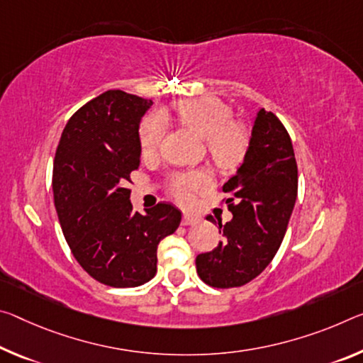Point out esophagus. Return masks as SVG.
Segmentation results:
<instances>
[{"mask_svg": "<svg viewBox=\"0 0 363 363\" xmlns=\"http://www.w3.org/2000/svg\"><path fill=\"white\" fill-rule=\"evenodd\" d=\"M197 221H199V218L194 216V215H184L182 216V224H184V226H189V224H194V223H197Z\"/></svg>", "mask_w": 363, "mask_h": 363, "instance_id": "1", "label": "esophagus"}]
</instances>
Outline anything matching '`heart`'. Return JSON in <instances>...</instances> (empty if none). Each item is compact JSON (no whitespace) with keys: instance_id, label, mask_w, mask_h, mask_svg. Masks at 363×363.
<instances>
[{"instance_id":"1","label":"heart","mask_w":363,"mask_h":363,"mask_svg":"<svg viewBox=\"0 0 363 363\" xmlns=\"http://www.w3.org/2000/svg\"><path fill=\"white\" fill-rule=\"evenodd\" d=\"M176 111L189 129L206 140L210 157L223 169L235 168L244 160L249 135L245 128L233 121V111L226 103L216 99H194L177 103ZM166 118L163 113H152L140 124V147L145 157L158 152L166 134ZM211 172L194 169L177 172L171 177L169 191L177 202L191 203L195 194L210 187Z\"/></svg>"}]
</instances>
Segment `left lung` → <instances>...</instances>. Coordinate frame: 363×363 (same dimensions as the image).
Returning <instances> with one entry per match:
<instances>
[{
	"mask_svg": "<svg viewBox=\"0 0 363 363\" xmlns=\"http://www.w3.org/2000/svg\"><path fill=\"white\" fill-rule=\"evenodd\" d=\"M233 220L220 224L223 240L195 258L197 273L213 287H238L257 278L278 252L297 199V163L291 137L262 108L252 125L242 164L223 186ZM215 223L213 218H208Z\"/></svg>",
	"mask_w": 363,
	"mask_h": 363,
	"instance_id": "1",
	"label": "left lung"
}]
</instances>
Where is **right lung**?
<instances>
[{
	"label": "right lung",
	"instance_id": "1",
	"mask_svg": "<svg viewBox=\"0 0 363 363\" xmlns=\"http://www.w3.org/2000/svg\"><path fill=\"white\" fill-rule=\"evenodd\" d=\"M152 100L108 90L72 114L53 164L55 206L74 257L111 287L145 284L157 273L161 239L179 228L181 211L158 203L132 211L130 172L140 163V121Z\"/></svg>",
	"mask_w": 363,
	"mask_h": 363
}]
</instances>
